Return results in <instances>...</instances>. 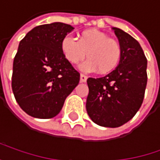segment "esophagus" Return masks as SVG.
<instances>
[{
  "label": "esophagus",
  "mask_w": 160,
  "mask_h": 160,
  "mask_svg": "<svg viewBox=\"0 0 160 160\" xmlns=\"http://www.w3.org/2000/svg\"><path fill=\"white\" fill-rule=\"evenodd\" d=\"M87 79H88V77H87L86 75L80 74V82H81V83H85V82L87 81Z\"/></svg>",
  "instance_id": "obj_1"
}]
</instances>
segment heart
Masks as SVG:
<instances>
[{
	"instance_id": "b5f03b06",
	"label": "heart",
	"mask_w": 160,
	"mask_h": 160,
	"mask_svg": "<svg viewBox=\"0 0 160 160\" xmlns=\"http://www.w3.org/2000/svg\"><path fill=\"white\" fill-rule=\"evenodd\" d=\"M60 50L64 58L72 65L81 62L87 52L88 59L79 66V69L84 72L98 70L102 74L112 72L118 66L122 55L120 43L96 29L82 32L77 40L70 36L64 37Z\"/></svg>"
}]
</instances>
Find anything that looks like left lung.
<instances>
[{
  "mask_svg": "<svg viewBox=\"0 0 160 160\" xmlns=\"http://www.w3.org/2000/svg\"><path fill=\"white\" fill-rule=\"evenodd\" d=\"M122 49L116 69L101 78H88L86 108L93 122L119 127L141 108L147 84V59L139 43L120 28L112 27Z\"/></svg>",
  "mask_w": 160,
  "mask_h": 160,
  "instance_id": "1",
  "label": "left lung"
}]
</instances>
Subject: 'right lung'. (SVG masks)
Instances as JSON below:
<instances>
[{
	"label": "right lung",
	"instance_id": "add662e5",
	"mask_svg": "<svg viewBox=\"0 0 160 160\" xmlns=\"http://www.w3.org/2000/svg\"><path fill=\"white\" fill-rule=\"evenodd\" d=\"M74 28L52 22L33 28L21 40L13 62L12 90L28 115L51 119L61 111L80 74L64 58L60 43Z\"/></svg>",
	"mask_w": 160,
	"mask_h": 160
}]
</instances>
